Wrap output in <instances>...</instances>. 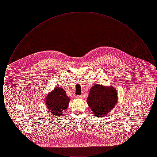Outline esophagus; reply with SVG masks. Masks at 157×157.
I'll return each instance as SVG.
<instances>
[{
    "instance_id": "1",
    "label": "esophagus",
    "mask_w": 157,
    "mask_h": 157,
    "mask_svg": "<svg viewBox=\"0 0 157 157\" xmlns=\"http://www.w3.org/2000/svg\"><path fill=\"white\" fill-rule=\"evenodd\" d=\"M83 97L82 95H76L75 97L76 98H81Z\"/></svg>"
}]
</instances>
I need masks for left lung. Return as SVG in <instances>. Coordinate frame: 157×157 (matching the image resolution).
I'll list each match as a JSON object with an SVG mask.
<instances>
[{
    "instance_id": "obj_1",
    "label": "left lung",
    "mask_w": 157,
    "mask_h": 157,
    "mask_svg": "<svg viewBox=\"0 0 157 157\" xmlns=\"http://www.w3.org/2000/svg\"><path fill=\"white\" fill-rule=\"evenodd\" d=\"M117 95V91L114 87L97 84L90 88L87 103L94 115L102 118L111 112L116 105Z\"/></svg>"
}]
</instances>
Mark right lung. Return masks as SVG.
I'll use <instances>...</instances> for the list:
<instances>
[{"mask_svg":"<svg viewBox=\"0 0 157 157\" xmlns=\"http://www.w3.org/2000/svg\"><path fill=\"white\" fill-rule=\"evenodd\" d=\"M70 99L63 89L56 87L46 98V106L51 113L59 117L67 109Z\"/></svg>","mask_w":157,"mask_h":157,"instance_id":"1","label":"right lung"}]
</instances>
